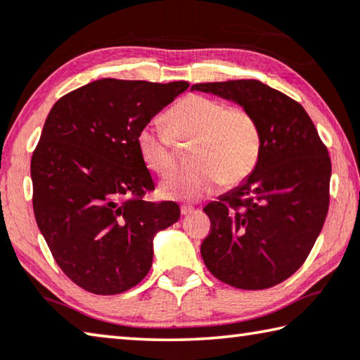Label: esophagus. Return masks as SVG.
Returning <instances> with one entry per match:
<instances>
[{"label":"esophagus","instance_id":"obj_1","mask_svg":"<svg viewBox=\"0 0 360 360\" xmlns=\"http://www.w3.org/2000/svg\"><path fill=\"white\" fill-rule=\"evenodd\" d=\"M195 211H198V208L192 207V205H181V214L182 216L192 214V213H195Z\"/></svg>","mask_w":360,"mask_h":360}]
</instances>
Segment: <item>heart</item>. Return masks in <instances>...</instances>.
I'll use <instances>...</instances> for the list:
<instances>
[{
	"mask_svg": "<svg viewBox=\"0 0 360 360\" xmlns=\"http://www.w3.org/2000/svg\"><path fill=\"white\" fill-rule=\"evenodd\" d=\"M167 129L149 123L136 134V147L146 168L167 178L174 169V142H193L189 173L163 186L165 195L197 202L221 184L233 187L250 178L261 153V128L243 107L202 94H191L165 113Z\"/></svg>",
	"mask_w": 360,
	"mask_h": 360,
	"instance_id": "1",
	"label": "heart"
}]
</instances>
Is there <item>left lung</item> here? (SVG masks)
Returning a JSON list of instances; mask_svg holds the SVG:
<instances>
[{
    "instance_id": "8db88e82",
    "label": "left lung",
    "mask_w": 360,
    "mask_h": 360,
    "mask_svg": "<svg viewBox=\"0 0 360 360\" xmlns=\"http://www.w3.org/2000/svg\"><path fill=\"white\" fill-rule=\"evenodd\" d=\"M258 120L261 153L252 176L203 208L211 227L205 266L242 290H264L303 266L327 218L332 162L300 102L258 79L198 83Z\"/></svg>"
}]
</instances>
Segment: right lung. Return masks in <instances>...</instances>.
Wrapping results in <instances>:
<instances>
[{"instance_id":"add662e5","label":"right lung","mask_w":360,"mask_h":360,"mask_svg":"<svg viewBox=\"0 0 360 360\" xmlns=\"http://www.w3.org/2000/svg\"><path fill=\"white\" fill-rule=\"evenodd\" d=\"M187 82L102 78L62 96L33 150V213L54 261L79 288L117 295L152 266V238L179 219L155 191L136 134Z\"/></svg>"}]
</instances>
